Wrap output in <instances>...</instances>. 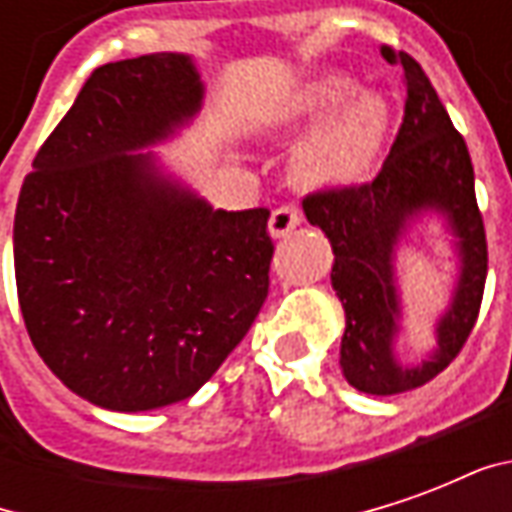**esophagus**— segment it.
Listing matches in <instances>:
<instances>
[{
	"mask_svg": "<svg viewBox=\"0 0 512 512\" xmlns=\"http://www.w3.org/2000/svg\"><path fill=\"white\" fill-rule=\"evenodd\" d=\"M301 208L296 205H279L277 211L271 213V219H268V233L274 235V238H282V235H288L290 230H296L301 224Z\"/></svg>",
	"mask_w": 512,
	"mask_h": 512,
	"instance_id": "34e87169",
	"label": "esophagus"
}]
</instances>
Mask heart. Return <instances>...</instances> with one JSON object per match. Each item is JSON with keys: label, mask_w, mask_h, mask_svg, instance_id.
<instances>
[{"label": "heart", "mask_w": 512, "mask_h": 512, "mask_svg": "<svg viewBox=\"0 0 512 512\" xmlns=\"http://www.w3.org/2000/svg\"><path fill=\"white\" fill-rule=\"evenodd\" d=\"M282 123L315 126L293 147V175L312 189H340L373 172L389 128V109L376 93H356L354 79L329 73L301 84Z\"/></svg>", "instance_id": "b5f03b06"}]
</instances>
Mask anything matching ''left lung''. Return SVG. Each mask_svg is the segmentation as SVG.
I'll list each match as a JSON object with an SVG mask.
<instances>
[{
	"mask_svg": "<svg viewBox=\"0 0 512 512\" xmlns=\"http://www.w3.org/2000/svg\"><path fill=\"white\" fill-rule=\"evenodd\" d=\"M381 57L400 65L406 82V112L389 156L373 180L312 191L301 205L307 222L332 241V288L345 310L340 365L348 384L367 395H397L428 384L461 354L483 304L488 244L463 136L411 54L381 46ZM425 210L441 212L456 235L462 277L437 324L434 356L422 366L403 368L394 356L399 331L394 246L407 222Z\"/></svg>",
	"mask_w": 512,
	"mask_h": 512,
	"instance_id": "left-lung-1",
	"label": "left lung"
}]
</instances>
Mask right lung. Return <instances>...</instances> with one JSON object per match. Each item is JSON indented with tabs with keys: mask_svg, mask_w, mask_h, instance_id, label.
I'll return each instance as SVG.
<instances>
[{
	"mask_svg": "<svg viewBox=\"0 0 512 512\" xmlns=\"http://www.w3.org/2000/svg\"><path fill=\"white\" fill-rule=\"evenodd\" d=\"M202 106L189 54L106 62L24 178L13 224L21 315L71 392L112 411L186 400L268 296V208L213 211L153 153Z\"/></svg>",
	"mask_w": 512,
	"mask_h": 512,
	"instance_id": "obj_1",
	"label": "right lung"
}]
</instances>
